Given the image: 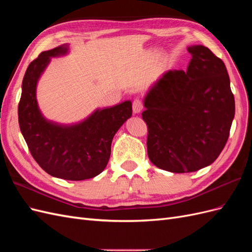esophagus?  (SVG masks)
Listing matches in <instances>:
<instances>
[{"label": "esophagus", "instance_id": "obj_1", "mask_svg": "<svg viewBox=\"0 0 252 252\" xmlns=\"http://www.w3.org/2000/svg\"><path fill=\"white\" fill-rule=\"evenodd\" d=\"M132 109L134 113H139L143 109V101L141 98L139 97L134 98V101L132 102Z\"/></svg>", "mask_w": 252, "mask_h": 252}]
</instances>
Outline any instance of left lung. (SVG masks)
<instances>
[{
  "label": "left lung",
  "instance_id": "left-lung-1",
  "mask_svg": "<svg viewBox=\"0 0 252 252\" xmlns=\"http://www.w3.org/2000/svg\"><path fill=\"white\" fill-rule=\"evenodd\" d=\"M187 71L166 72L145 97L151 163L175 173L210 165L224 149L234 118L226 66L209 48L188 47Z\"/></svg>",
  "mask_w": 252,
  "mask_h": 252
}]
</instances>
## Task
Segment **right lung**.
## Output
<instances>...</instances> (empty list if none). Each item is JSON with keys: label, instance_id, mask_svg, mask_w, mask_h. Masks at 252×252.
<instances>
[{"label": "right lung", "instance_id": "obj_1", "mask_svg": "<svg viewBox=\"0 0 252 252\" xmlns=\"http://www.w3.org/2000/svg\"><path fill=\"white\" fill-rule=\"evenodd\" d=\"M67 45L43 51L29 64L22 83L18 114L21 132L30 154L48 174L82 181L100 174L110 158L111 142L119 128L132 114L130 101L97 109L85 121L60 125L45 119L37 107V80L51 57L67 52Z\"/></svg>", "mask_w": 252, "mask_h": 252}]
</instances>
